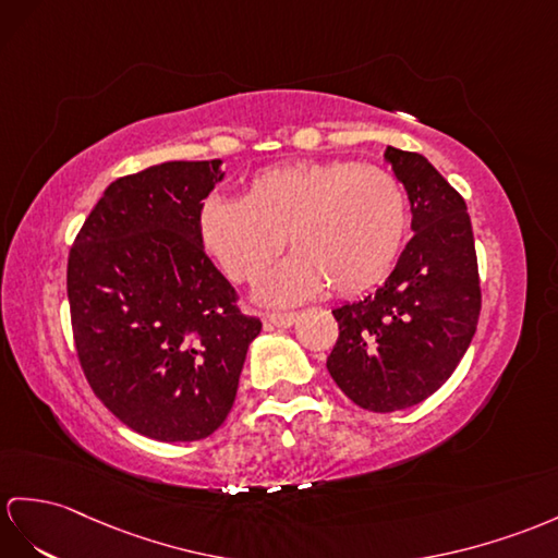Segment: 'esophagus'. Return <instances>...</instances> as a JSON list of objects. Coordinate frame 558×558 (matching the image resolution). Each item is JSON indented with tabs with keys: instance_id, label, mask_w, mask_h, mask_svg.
Instances as JSON below:
<instances>
[{
	"instance_id": "obj_1",
	"label": "esophagus",
	"mask_w": 558,
	"mask_h": 558,
	"mask_svg": "<svg viewBox=\"0 0 558 558\" xmlns=\"http://www.w3.org/2000/svg\"><path fill=\"white\" fill-rule=\"evenodd\" d=\"M295 319H298L295 312H267L265 315V322L281 326V329H287V326H291Z\"/></svg>"
}]
</instances>
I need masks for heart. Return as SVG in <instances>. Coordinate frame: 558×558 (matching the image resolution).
<instances>
[{
  "instance_id": "obj_1",
  "label": "heart",
  "mask_w": 558,
  "mask_h": 558,
  "mask_svg": "<svg viewBox=\"0 0 558 558\" xmlns=\"http://www.w3.org/2000/svg\"><path fill=\"white\" fill-rule=\"evenodd\" d=\"M198 241L229 279L260 281L287 246L295 251L263 283L269 303H295L329 283L352 295L396 265L410 203L396 174L357 160H298L257 172L243 201L208 196Z\"/></svg>"
}]
</instances>
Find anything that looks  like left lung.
Masks as SVG:
<instances>
[{"label":"left lung","instance_id":"obj_1","mask_svg":"<svg viewBox=\"0 0 558 558\" xmlns=\"http://www.w3.org/2000/svg\"><path fill=\"white\" fill-rule=\"evenodd\" d=\"M412 203L414 236L384 287L333 310L338 341L326 369L369 412L433 396L464 357L481 317L471 217L454 186L414 151L386 148Z\"/></svg>","mask_w":558,"mask_h":558}]
</instances>
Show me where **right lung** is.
Wrapping results in <instances>:
<instances>
[{"mask_svg":"<svg viewBox=\"0 0 558 558\" xmlns=\"http://www.w3.org/2000/svg\"><path fill=\"white\" fill-rule=\"evenodd\" d=\"M220 160H170L106 189L68 253L80 366L106 410L146 438H208L232 410L263 322L198 241Z\"/></svg>","mask_w":558,"mask_h":558,"instance_id":"add662e5","label":"right lung"}]
</instances>
